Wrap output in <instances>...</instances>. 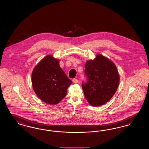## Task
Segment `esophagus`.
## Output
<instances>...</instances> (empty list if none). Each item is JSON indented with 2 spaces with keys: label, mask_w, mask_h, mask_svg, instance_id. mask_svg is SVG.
<instances>
[{
  "label": "esophagus",
  "mask_w": 149,
  "mask_h": 149,
  "mask_svg": "<svg viewBox=\"0 0 149 149\" xmlns=\"http://www.w3.org/2000/svg\"><path fill=\"white\" fill-rule=\"evenodd\" d=\"M72 82H73L74 83H75V84H77V83H78V80L77 79L74 78V79H72Z\"/></svg>",
  "instance_id": "34e87169"
}]
</instances>
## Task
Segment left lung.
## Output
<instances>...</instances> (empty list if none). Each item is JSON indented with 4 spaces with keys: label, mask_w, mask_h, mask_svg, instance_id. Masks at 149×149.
Instances as JSON below:
<instances>
[{
    "label": "left lung",
    "mask_w": 149,
    "mask_h": 149,
    "mask_svg": "<svg viewBox=\"0 0 149 149\" xmlns=\"http://www.w3.org/2000/svg\"><path fill=\"white\" fill-rule=\"evenodd\" d=\"M86 83H82L85 98L92 106H102L112 98L120 83V75L113 63L101 54L85 65Z\"/></svg>",
    "instance_id": "8db88e82"
}]
</instances>
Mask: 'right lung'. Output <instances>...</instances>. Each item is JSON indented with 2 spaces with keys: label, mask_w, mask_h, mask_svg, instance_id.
<instances>
[{
  "label": "right lung",
  "mask_w": 149,
  "mask_h": 149,
  "mask_svg": "<svg viewBox=\"0 0 149 149\" xmlns=\"http://www.w3.org/2000/svg\"><path fill=\"white\" fill-rule=\"evenodd\" d=\"M59 61L49 55L37 64L32 73V84L36 94L43 102L51 105L64 98L72 84L60 67Z\"/></svg>",
  "instance_id": "add662e5"
}]
</instances>
